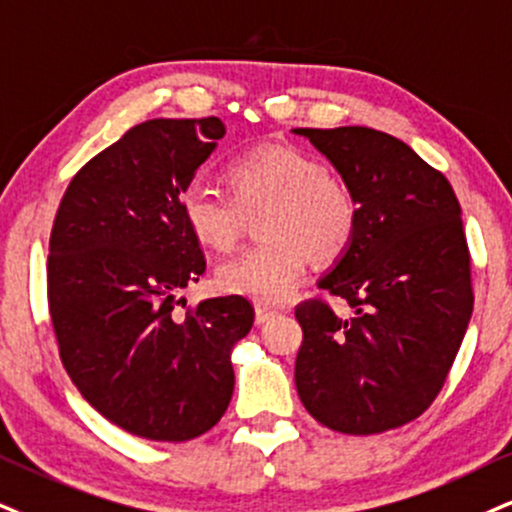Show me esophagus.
<instances>
[{
	"mask_svg": "<svg viewBox=\"0 0 512 512\" xmlns=\"http://www.w3.org/2000/svg\"><path fill=\"white\" fill-rule=\"evenodd\" d=\"M277 315L275 308H268V306H256V325H266L268 320H273Z\"/></svg>",
	"mask_w": 512,
	"mask_h": 512,
	"instance_id": "obj_1",
	"label": "esophagus"
}]
</instances>
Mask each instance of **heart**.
Segmentation results:
<instances>
[{
  "instance_id": "1",
  "label": "heart",
  "mask_w": 512,
  "mask_h": 512,
  "mask_svg": "<svg viewBox=\"0 0 512 512\" xmlns=\"http://www.w3.org/2000/svg\"><path fill=\"white\" fill-rule=\"evenodd\" d=\"M227 195L194 178L180 189V213L201 244L227 251L256 218L263 239L218 268V287L258 304H282L306 275V261L327 266L346 254L358 227V199L323 161L294 144H261L225 168Z\"/></svg>"
}]
</instances>
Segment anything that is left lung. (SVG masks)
<instances>
[{
	"mask_svg": "<svg viewBox=\"0 0 512 512\" xmlns=\"http://www.w3.org/2000/svg\"><path fill=\"white\" fill-rule=\"evenodd\" d=\"M358 199L346 254L318 282L344 299L296 306V391L334 432L380 434L420 418L444 387L472 315L468 239L449 180L387 132L296 128Z\"/></svg>",
	"mask_w": 512,
	"mask_h": 512,
	"instance_id": "1",
	"label": "left lung"
}]
</instances>
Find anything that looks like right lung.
<instances>
[{"mask_svg":"<svg viewBox=\"0 0 512 512\" xmlns=\"http://www.w3.org/2000/svg\"><path fill=\"white\" fill-rule=\"evenodd\" d=\"M220 118H154L73 175L47 261L49 315L68 377L92 408L135 437L187 441L223 418L230 351L254 325L244 296L180 312L206 270L180 189L216 149Z\"/></svg>","mask_w":512,"mask_h":512,"instance_id":"obj_1","label":"right lung"}]
</instances>
